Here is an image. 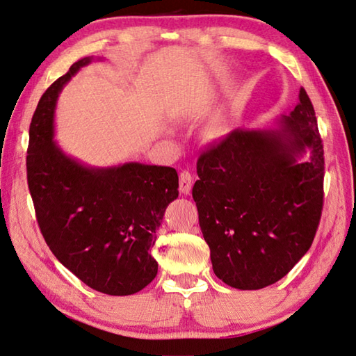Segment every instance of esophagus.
Segmentation results:
<instances>
[{"label": "esophagus", "mask_w": 356, "mask_h": 356, "mask_svg": "<svg viewBox=\"0 0 356 356\" xmlns=\"http://www.w3.org/2000/svg\"><path fill=\"white\" fill-rule=\"evenodd\" d=\"M193 186V177L191 172L187 170H183L179 173V191L181 193H184V195H187V193L191 192Z\"/></svg>", "instance_id": "1"}]
</instances>
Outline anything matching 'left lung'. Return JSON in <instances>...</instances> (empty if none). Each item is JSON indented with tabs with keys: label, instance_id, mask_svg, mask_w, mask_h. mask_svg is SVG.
I'll return each mask as SVG.
<instances>
[{
	"label": "left lung",
	"instance_id": "1",
	"mask_svg": "<svg viewBox=\"0 0 356 356\" xmlns=\"http://www.w3.org/2000/svg\"><path fill=\"white\" fill-rule=\"evenodd\" d=\"M197 173L192 197L216 276L238 290L286 276L310 250L324 204V147L307 91L277 129H237L212 143Z\"/></svg>",
	"mask_w": 356,
	"mask_h": 356
}]
</instances>
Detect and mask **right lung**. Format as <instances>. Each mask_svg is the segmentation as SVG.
Listing matches in <instances>:
<instances>
[{"mask_svg": "<svg viewBox=\"0 0 356 356\" xmlns=\"http://www.w3.org/2000/svg\"><path fill=\"white\" fill-rule=\"evenodd\" d=\"M80 58L40 99L29 129L28 186L44 241L60 264L92 290L129 296L158 273L152 256L165 207L178 197L172 167L127 163L95 169L54 143V108Z\"/></svg>", "mask_w": 356, "mask_h": 356, "instance_id": "1", "label": "right lung"}]
</instances>
